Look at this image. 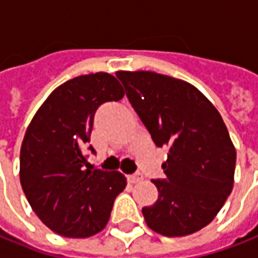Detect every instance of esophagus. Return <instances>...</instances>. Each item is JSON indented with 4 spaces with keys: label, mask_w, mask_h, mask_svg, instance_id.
I'll return each mask as SVG.
<instances>
[{
    "label": "esophagus",
    "mask_w": 258,
    "mask_h": 258,
    "mask_svg": "<svg viewBox=\"0 0 258 258\" xmlns=\"http://www.w3.org/2000/svg\"><path fill=\"white\" fill-rule=\"evenodd\" d=\"M141 179H143V176H141L139 172L133 173V175H127V181H129V183H137V181H140Z\"/></svg>",
    "instance_id": "1"
}]
</instances>
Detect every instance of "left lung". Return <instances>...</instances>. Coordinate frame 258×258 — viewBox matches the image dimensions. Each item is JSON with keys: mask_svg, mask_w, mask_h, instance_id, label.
I'll list each match as a JSON object with an SVG mask.
<instances>
[{"mask_svg": "<svg viewBox=\"0 0 258 258\" xmlns=\"http://www.w3.org/2000/svg\"><path fill=\"white\" fill-rule=\"evenodd\" d=\"M126 97L157 147L167 145L164 179L145 222L165 237L201 230L215 218L234 181L235 149L222 117L187 82L151 71H118Z\"/></svg>", "mask_w": 258, "mask_h": 258, "instance_id": "8db88e82", "label": "left lung"}]
</instances>
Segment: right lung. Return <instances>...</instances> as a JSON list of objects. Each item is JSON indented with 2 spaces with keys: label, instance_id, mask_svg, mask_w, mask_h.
<instances>
[{
  "label": "right lung",
  "instance_id": "obj_1",
  "mask_svg": "<svg viewBox=\"0 0 258 258\" xmlns=\"http://www.w3.org/2000/svg\"><path fill=\"white\" fill-rule=\"evenodd\" d=\"M123 97L121 83L106 73L67 81L51 93L32 118L20 153V180L41 222L57 234L86 238L106 226L122 173L89 169L86 149L94 115L105 102Z\"/></svg>",
  "mask_w": 258,
  "mask_h": 258
}]
</instances>
